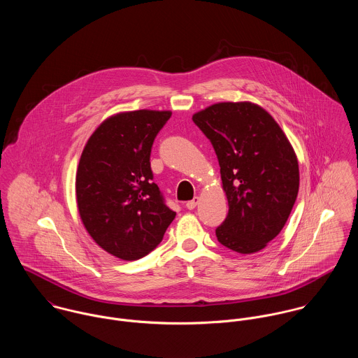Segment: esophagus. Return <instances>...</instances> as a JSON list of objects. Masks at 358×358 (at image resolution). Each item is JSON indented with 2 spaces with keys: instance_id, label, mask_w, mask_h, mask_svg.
<instances>
[{
  "instance_id": "esophagus-1",
  "label": "esophagus",
  "mask_w": 358,
  "mask_h": 358,
  "mask_svg": "<svg viewBox=\"0 0 358 358\" xmlns=\"http://www.w3.org/2000/svg\"><path fill=\"white\" fill-rule=\"evenodd\" d=\"M199 198H194L192 200H189V201H187V204H185V207L188 208V210H194L196 206H198Z\"/></svg>"
}]
</instances>
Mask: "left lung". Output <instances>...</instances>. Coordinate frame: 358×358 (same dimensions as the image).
Returning <instances> with one entry per match:
<instances>
[{
  "label": "left lung",
  "instance_id": "8db88e82",
  "mask_svg": "<svg viewBox=\"0 0 358 358\" xmlns=\"http://www.w3.org/2000/svg\"><path fill=\"white\" fill-rule=\"evenodd\" d=\"M192 120L215 151L228 198L218 241L240 254L262 250L285 225L298 195L299 169L289 141L252 103H218Z\"/></svg>",
  "mask_w": 358,
  "mask_h": 358
}]
</instances>
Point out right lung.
Instances as JSON below:
<instances>
[{"mask_svg":"<svg viewBox=\"0 0 358 358\" xmlns=\"http://www.w3.org/2000/svg\"><path fill=\"white\" fill-rule=\"evenodd\" d=\"M170 111L138 110L104 120L80 155L76 191L93 240L124 261L150 254L176 217L154 182L151 151Z\"/></svg>","mask_w":358,"mask_h":358,"instance_id":"1","label":"right lung"}]
</instances>
